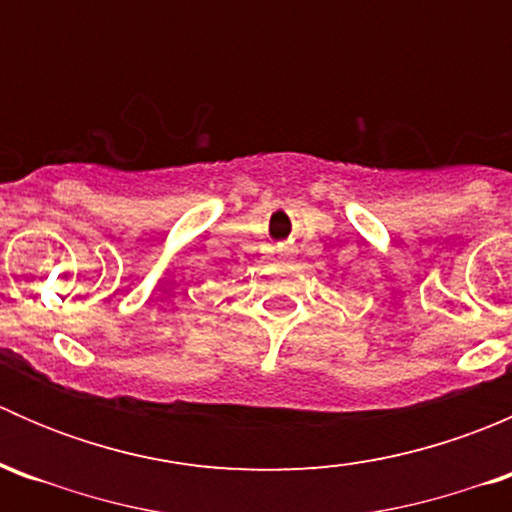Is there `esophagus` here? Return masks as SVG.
Instances as JSON below:
<instances>
[{
    "label": "esophagus",
    "mask_w": 512,
    "mask_h": 512,
    "mask_svg": "<svg viewBox=\"0 0 512 512\" xmlns=\"http://www.w3.org/2000/svg\"><path fill=\"white\" fill-rule=\"evenodd\" d=\"M282 257H292V250H282Z\"/></svg>",
    "instance_id": "34e87169"
}]
</instances>
